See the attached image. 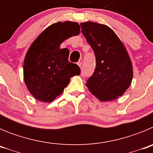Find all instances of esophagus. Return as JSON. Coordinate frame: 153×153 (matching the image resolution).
Returning a JSON list of instances; mask_svg holds the SVG:
<instances>
[{
  "mask_svg": "<svg viewBox=\"0 0 153 153\" xmlns=\"http://www.w3.org/2000/svg\"><path fill=\"white\" fill-rule=\"evenodd\" d=\"M82 63H83V60H82V59H80V60H79V61L77 62V65H78V66H79V67H80L81 66H82Z\"/></svg>",
  "mask_w": 153,
  "mask_h": 153,
  "instance_id": "34e87169",
  "label": "esophagus"
}]
</instances>
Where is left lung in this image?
Returning <instances> with one entry per match:
<instances>
[{
  "instance_id": "8db88e82",
  "label": "left lung",
  "mask_w": 153,
  "mask_h": 153,
  "mask_svg": "<svg viewBox=\"0 0 153 153\" xmlns=\"http://www.w3.org/2000/svg\"><path fill=\"white\" fill-rule=\"evenodd\" d=\"M80 26L97 60L95 71L86 86L102 102L117 100L129 88L133 76L126 48L114 31L105 24L86 21Z\"/></svg>"
}]
</instances>
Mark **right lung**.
Masks as SVG:
<instances>
[{"label": "right lung", "mask_w": 153, "mask_h": 153, "mask_svg": "<svg viewBox=\"0 0 153 153\" xmlns=\"http://www.w3.org/2000/svg\"><path fill=\"white\" fill-rule=\"evenodd\" d=\"M79 33L78 23H54L46 28L29 47L24 61V79L36 100L52 102L63 93L70 78L79 75V67L69 62V50L60 48L65 40Z\"/></svg>", "instance_id": "obj_1"}]
</instances>
